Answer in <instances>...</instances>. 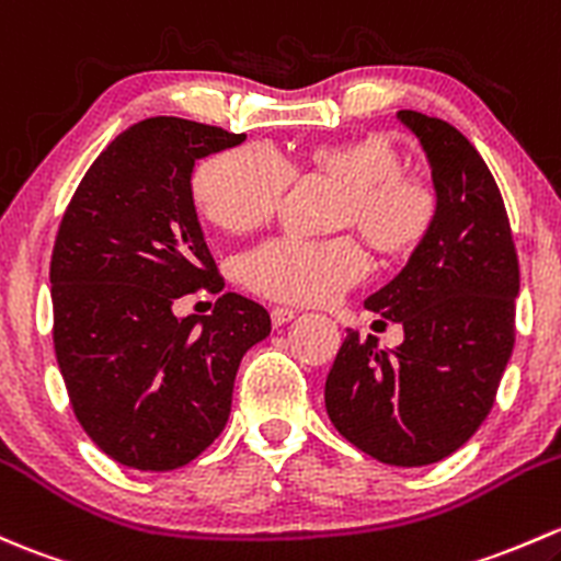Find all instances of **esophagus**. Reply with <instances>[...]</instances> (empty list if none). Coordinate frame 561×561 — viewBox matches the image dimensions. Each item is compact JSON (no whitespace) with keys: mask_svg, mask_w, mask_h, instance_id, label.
Returning a JSON list of instances; mask_svg holds the SVG:
<instances>
[{"mask_svg":"<svg viewBox=\"0 0 561 561\" xmlns=\"http://www.w3.org/2000/svg\"><path fill=\"white\" fill-rule=\"evenodd\" d=\"M296 314L298 311L287 309V306H274V309H271V322H274V328H282L290 320H296Z\"/></svg>","mask_w":561,"mask_h":561,"instance_id":"esophagus-1","label":"esophagus"}]
</instances>
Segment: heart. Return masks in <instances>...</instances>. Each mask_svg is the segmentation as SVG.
Returning <instances> with one entry per match:
<instances>
[{"instance_id": "heart-1", "label": "heart", "mask_w": 561, "mask_h": 561, "mask_svg": "<svg viewBox=\"0 0 561 561\" xmlns=\"http://www.w3.org/2000/svg\"><path fill=\"white\" fill-rule=\"evenodd\" d=\"M306 167L339 182L335 222L355 226L374 250L405 255L422 244L435 222V193L403 174V158L387 137L317 145ZM290 167L265 145H241L206 158L193 176V196L206 220L228 233H250L279 209ZM368 271L363 247L350 236L328 241L279 236L247 252L239 276L250 290L290 304H325L357 285Z\"/></svg>"}]
</instances>
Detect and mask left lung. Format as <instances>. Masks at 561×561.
I'll return each mask as SVG.
<instances>
[{
	"instance_id": "8db88e82",
	"label": "left lung",
	"mask_w": 561,
	"mask_h": 561,
	"mask_svg": "<svg viewBox=\"0 0 561 561\" xmlns=\"http://www.w3.org/2000/svg\"><path fill=\"white\" fill-rule=\"evenodd\" d=\"M420 139L438 209L400 274L365 298L403 328L387 350L346 330L325 379L333 427L385 465L440 462L486 420L514 352L518 261L492 172L438 117L400 110Z\"/></svg>"
}]
</instances>
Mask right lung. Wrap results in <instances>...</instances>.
I'll return each mask as SVG.
<instances>
[{"label":"right lung","mask_w":561,"mask_h":561,"mask_svg":"<svg viewBox=\"0 0 561 561\" xmlns=\"http://www.w3.org/2000/svg\"><path fill=\"white\" fill-rule=\"evenodd\" d=\"M244 139L182 117L134 123L93 161L58 228V368L88 438L126 468L196 459L226 427L241 357L271 333L268 311L239 293L209 317L174 311L198 287L222 290L193 172Z\"/></svg>","instance_id":"right-lung-1"}]
</instances>
